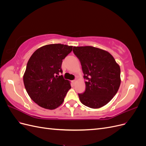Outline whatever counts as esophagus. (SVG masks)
I'll list each match as a JSON object with an SVG mask.
<instances>
[{
    "mask_svg": "<svg viewBox=\"0 0 146 146\" xmlns=\"http://www.w3.org/2000/svg\"><path fill=\"white\" fill-rule=\"evenodd\" d=\"M72 83L74 84H74L76 83V80H72Z\"/></svg>",
    "mask_w": 146,
    "mask_h": 146,
    "instance_id": "obj_1",
    "label": "esophagus"
}]
</instances>
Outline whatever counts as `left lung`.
<instances>
[{
    "mask_svg": "<svg viewBox=\"0 0 146 146\" xmlns=\"http://www.w3.org/2000/svg\"><path fill=\"white\" fill-rule=\"evenodd\" d=\"M73 52L80 60L86 90L78 94L83 105L99 108L116 95L121 85V69L107 51L92 46L74 47Z\"/></svg>",
    "mask_w": 146,
    "mask_h": 146,
    "instance_id": "left-lung-1",
    "label": "left lung"
}]
</instances>
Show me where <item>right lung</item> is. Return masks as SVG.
I'll return each mask as SVG.
<instances>
[{"label": "right lung", "mask_w": 146, "mask_h": 146, "mask_svg": "<svg viewBox=\"0 0 146 146\" xmlns=\"http://www.w3.org/2000/svg\"><path fill=\"white\" fill-rule=\"evenodd\" d=\"M72 50V46L52 44L35 51L28 61L23 80L30 98L41 107L54 110L63 104L70 82L62 75L63 60Z\"/></svg>", "instance_id": "add662e5"}]
</instances>
